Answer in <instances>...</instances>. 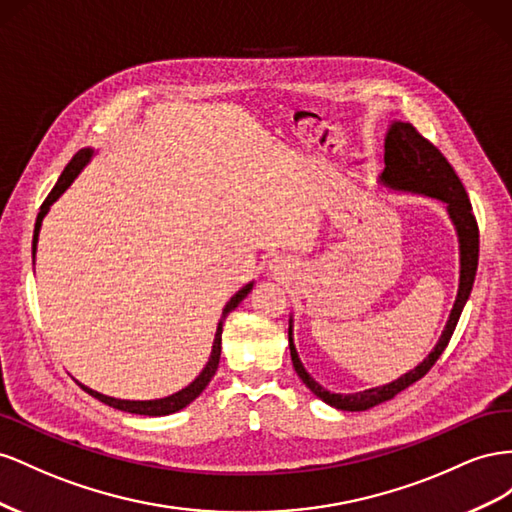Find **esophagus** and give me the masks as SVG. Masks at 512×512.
Wrapping results in <instances>:
<instances>
[{"mask_svg": "<svg viewBox=\"0 0 512 512\" xmlns=\"http://www.w3.org/2000/svg\"><path fill=\"white\" fill-rule=\"evenodd\" d=\"M276 266H279V259H274V268H276Z\"/></svg>", "mask_w": 512, "mask_h": 512, "instance_id": "34e87169", "label": "esophagus"}]
</instances>
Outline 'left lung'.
I'll return each mask as SVG.
<instances>
[{
    "mask_svg": "<svg viewBox=\"0 0 512 512\" xmlns=\"http://www.w3.org/2000/svg\"><path fill=\"white\" fill-rule=\"evenodd\" d=\"M384 148H386V154H384L386 167L382 175H379L377 180L379 184L390 188V191L437 199L446 206L448 218L457 231V242H459V289L440 339H437L435 347L431 349L425 360L418 362L412 371L403 373L401 377L392 379V382L384 386L367 388L360 392H347V394L330 392L328 388L315 382L313 375L304 369L294 343V315H289V352H291V362H294L298 377L302 379L304 386L315 394V397H319L330 407H337V410H343V412L371 410V407L379 403L394 399L401 390L412 386L420 377L427 375V371L433 367L435 360L442 356L452 337V332H455L463 306L467 298H470V291L476 279V268H478V225L472 214V203L467 199V193L459 180V175L450 167V163L442 156V152L437 150L435 145H431L425 137H420L418 130L412 124L401 122V120H392L388 124Z\"/></svg>",
    "mask_w": 512,
    "mask_h": 512,
    "instance_id": "1",
    "label": "left lung"
}]
</instances>
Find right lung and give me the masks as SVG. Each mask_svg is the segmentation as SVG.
Segmentation results:
<instances>
[{"mask_svg":"<svg viewBox=\"0 0 512 512\" xmlns=\"http://www.w3.org/2000/svg\"><path fill=\"white\" fill-rule=\"evenodd\" d=\"M94 156H96V150H92V148L79 150V152L75 154V158H72L70 163L66 165V169L62 171L60 180H57V184L53 186V191L49 193V197L45 199V203H42V206H40V212H38V218H36V227H34V242H32V255H34V259H36V251H38V236H40V229H42V221H45V216L49 214L53 203L68 191V186L77 180V175L83 171V167H85L87 163H90V160H92ZM253 285H255V281H251V283H246L244 287H240V289L236 291V294H233V296L229 298V302L223 306L221 319H218V324H216L214 341H212V352H210V358H208V362H206V367H203L201 373L193 379V382L188 384V386H184L182 390L173 392V394H169V397H163V399L128 401V399L107 397V394H102V392H96V390H92V388H87V386H83L81 382H79V386H81L87 394H92V397L98 399L100 403H105V405H109V407H115V410H120V412H128V414H139V416H169V414H173V412L184 410V407H186L188 403H193V401L199 397V394H201L203 390H206V386L210 384V379L214 377V373H216V369H218V360H221V339H223V324H225V319H227V315H229L233 309H236V306H238L248 294H251Z\"/></svg>","mask_w":512,"mask_h":512,"instance_id":"add662e5","label":"right lung"}]
</instances>
